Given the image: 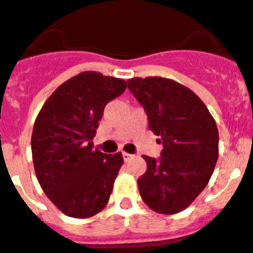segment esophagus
<instances>
[{
    "mask_svg": "<svg viewBox=\"0 0 253 253\" xmlns=\"http://www.w3.org/2000/svg\"><path fill=\"white\" fill-rule=\"evenodd\" d=\"M133 155L132 154H128V153H123V158H124L125 162H128L129 159L132 158Z\"/></svg>",
    "mask_w": 253,
    "mask_h": 253,
    "instance_id": "esophagus-1",
    "label": "esophagus"
}]
</instances>
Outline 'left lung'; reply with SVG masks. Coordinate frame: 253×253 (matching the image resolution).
<instances>
[{
	"mask_svg": "<svg viewBox=\"0 0 253 253\" xmlns=\"http://www.w3.org/2000/svg\"><path fill=\"white\" fill-rule=\"evenodd\" d=\"M128 88L163 145L158 161L143 155L147 169L137 181L139 195L157 213H180L211 177L218 159L217 124L205 103L176 81L136 77L128 80Z\"/></svg>",
	"mask_w": 253,
	"mask_h": 253,
	"instance_id": "8db88e82",
	"label": "left lung"
}]
</instances>
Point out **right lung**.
<instances>
[{
    "instance_id": "obj_1",
    "label": "right lung",
    "mask_w": 253,
    "mask_h": 253,
    "mask_svg": "<svg viewBox=\"0 0 253 253\" xmlns=\"http://www.w3.org/2000/svg\"><path fill=\"white\" fill-rule=\"evenodd\" d=\"M126 82L82 72L60 84L42 107L31 137L34 169L46 197L62 213L90 218L108 204L123 154L92 147L99 121Z\"/></svg>"
}]
</instances>
